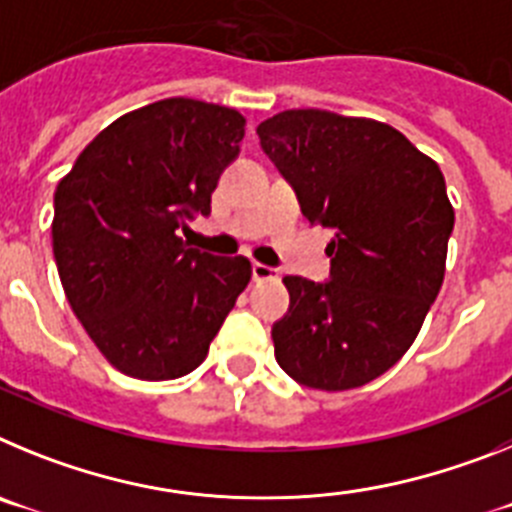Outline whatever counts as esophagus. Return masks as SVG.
<instances>
[{
	"label": "esophagus",
	"mask_w": 512,
	"mask_h": 512,
	"mask_svg": "<svg viewBox=\"0 0 512 512\" xmlns=\"http://www.w3.org/2000/svg\"><path fill=\"white\" fill-rule=\"evenodd\" d=\"M251 274H253V282H266V279L279 277L277 269H271V266H266V264H259V261L251 266Z\"/></svg>",
	"instance_id": "1"
}]
</instances>
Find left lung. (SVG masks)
I'll use <instances>...</instances> for the list:
<instances>
[{"label":"left lung","mask_w":512,"mask_h":512,"mask_svg":"<svg viewBox=\"0 0 512 512\" xmlns=\"http://www.w3.org/2000/svg\"><path fill=\"white\" fill-rule=\"evenodd\" d=\"M312 225L333 230L330 282L284 277L279 366L312 390L372 382L405 356L446 274L454 207L431 156L369 117L284 110L256 128Z\"/></svg>","instance_id":"8db88e82"}]
</instances>
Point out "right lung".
<instances>
[{
  "mask_svg": "<svg viewBox=\"0 0 512 512\" xmlns=\"http://www.w3.org/2000/svg\"><path fill=\"white\" fill-rule=\"evenodd\" d=\"M246 117L171 97L117 117L76 158L53 197V256L71 310L117 372L184 377L251 282V261L220 259L176 235L238 156Z\"/></svg>",
  "mask_w": 512,
  "mask_h": 512,
  "instance_id": "right-lung-1",
  "label": "right lung"
}]
</instances>
